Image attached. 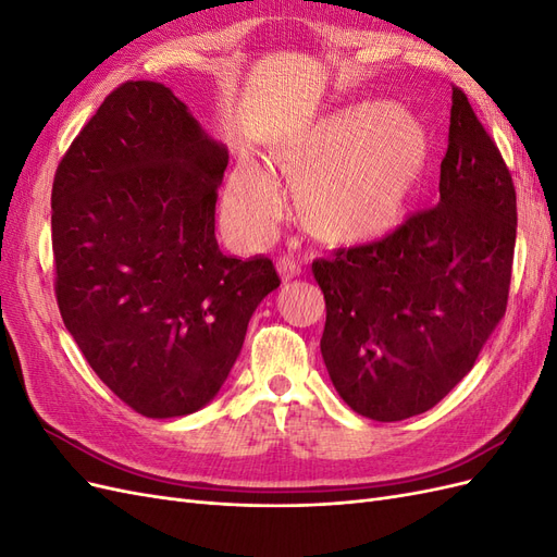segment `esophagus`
Listing matches in <instances>:
<instances>
[{
	"instance_id": "obj_1",
	"label": "esophagus",
	"mask_w": 557,
	"mask_h": 557,
	"mask_svg": "<svg viewBox=\"0 0 557 557\" xmlns=\"http://www.w3.org/2000/svg\"><path fill=\"white\" fill-rule=\"evenodd\" d=\"M278 274H281L283 281H293V278H297L301 274V267H299V262L293 256H283L278 260Z\"/></svg>"
}]
</instances>
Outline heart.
<instances>
[{"instance_id": "obj_1", "label": "heart", "mask_w": 557, "mask_h": 557, "mask_svg": "<svg viewBox=\"0 0 557 557\" xmlns=\"http://www.w3.org/2000/svg\"><path fill=\"white\" fill-rule=\"evenodd\" d=\"M432 153V132L418 115L369 99L278 144L272 162L295 185V211L309 234L327 244H364L407 218ZM225 211L248 239L272 232L278 193L258 160L234 166Z\"/></svg>"}]
</instances>
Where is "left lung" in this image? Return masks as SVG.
Here are the masks:
<instances>
[{"label":"left lung","mask_w":557,"mask_h":557,"mask_svg":"<svg viewBox=\"0 0 557 557\" xmlns=\"http://www.w3.org/2000/svg\"><path fill=\"white\" fill-rule=\"evenodd\" d=\"M513 246L511 174L453 88L436 207L313 262L327 309L320 352L348 407L395 423L442 401L507 311Z\"/></svg>","instance_id":"obj_1"}]
</instances>
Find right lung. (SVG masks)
Masks as SVG:
<instances>
[{
	"instance_id": "obj_1",
	"label": "right lung",
	"mask_w": 557,
	"mask_h": 557,
	"mask_svg": "<svg viewBox=\"0 0 557 557\" xmlns=\"http://www.w3.org/2000/svg\"><path fill=\"white\" fill-rule=\"evenodd\" d=\"M227 148L156 81L115 88L62 158L53 207L58 307L95 374L146 418L199 411L281 281L223 256L215 199Z\"/></svg>"
}]
</instances>
